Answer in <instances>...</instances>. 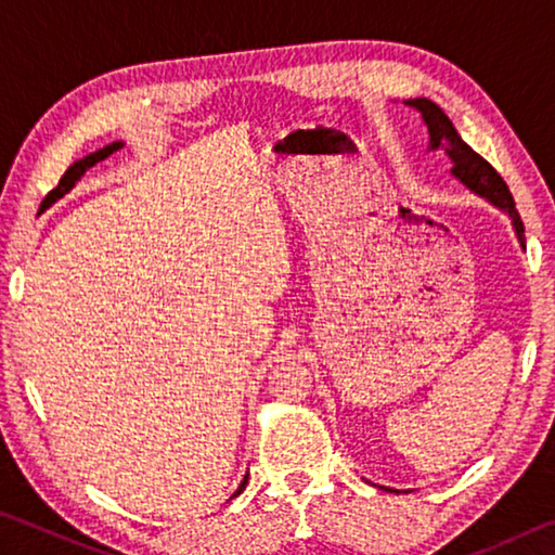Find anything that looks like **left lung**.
<instances>
[{
    "instance_id": "1",
    "label": "left lung",
    "mask_w": 555,
    "mask_h": 555,
    "mask_svg": "<svg viewBox=\"0 0 555 555\" xmlns=\"http://www.w3.org/2000/svg\"><path fill=\"white\" fill-rule=\"evenodd\" d=\"M406 105L418 109L421 117H424L426 127H428V149L430 152H436V149H446V154L450 162H453V173L460 183H465L469 191L482 195L485 201H490L496 208L504 210L506 215L512 218L514 224V232L516 237H519L521 247L526 244L524 240V222L519 218V212H516V205L514 198L509 193V188L502 181V176L494 171V168L485 162V158L473 152L453 127V121L448 119V115L443 109H440L436 102H430L426 98H416V100H406Z\"/></svg>"
}]
</instances>
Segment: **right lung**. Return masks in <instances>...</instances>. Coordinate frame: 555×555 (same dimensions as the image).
<instances>
[{
	"instance_id": "obj_1",
	"label": "right lung",
	"mask_w": 555,
	"mask_h": 555,
	"mask_svg": "<svg viewBox=\"0 0 555 555\" xmlns=\"http://www.w3.org/2000/svg\"><path fill=\"white\" fill-rule=\"evenodd\" d=\"M117 149H121V142H112V144H107V146H102V149H98V152H92V154H88L86 158H80V162H75V164H73V166L68 168V171H65V173H63V178H61V181H59V185H55V188H53V191H51L49 195H46V198H43V203H41V208H43V210H46V208H51V205H53L55 201H61L65 193H70V191H73V185L80 181V178H82V173H86V171H88V168H92V166H95L98 162H105V158H107L109 154H115V152H117ZM244 482H247V480H242V485H240V490H237V492H234V494H240V492H242V487H244Z\"/></svg>"
}]
</instances>
